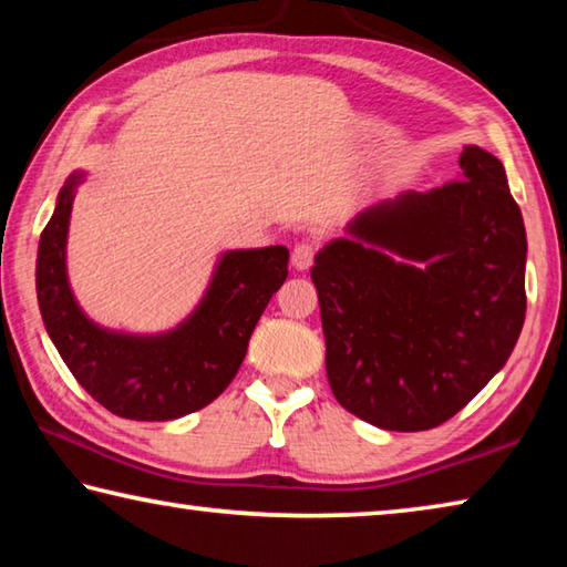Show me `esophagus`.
I'll return each mask as SVG.
<instances>
[{
    "instance_id": "obj_1",
    "label": "esophagus",
    "mask_w": 567,
    "mask_h": 567,
    "mask_svg": "<svg viewBox=\"0 0 567 567\" xmlns=\"http://www.w3.org/2000/svg\"><path fill=\"white\" fill-rule=\"evenodd\" d=\"M312 260H315V247L310 243H297L292 247V267L295 270H310L312 267Z\"/></svg>"
}]
</instances>
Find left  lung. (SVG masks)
<instances>
[{
    "label": "left lung",
    "mask_w": 567,
    "mask_h": 567,
    "mask_svg": "<svg viewBox=\"0 0 567 567\" xmlns=\"http://www.w3.org/2000/svg\"><path fill=\"white\" fill-rule=\"evenodd\" d=\"M525 260L503 162L477 145H465L450 185L354 215L312 267L340 405L395 433L463 410L520 338Z\"/></svg>",
    "instance_id": "1"
}]
</instances>
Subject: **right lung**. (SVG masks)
Listing matches in <instances>:
<instances>
[{
    "instance_id": "add662e5",
    "label": "right lung",
    "mask_w": 567,
    "mask_h": 567,
    "mask_svg": "<svg viewBox=\"0 0 567 567\" xmlns=\"http://www.w3.org/2000/svg\"><path fill=\"white\" fill-rule=\"evenodd\" d=\"M84 179V169L66 177L37 247V302L47 334L76 382L114 415L165 422L203 410L237 375L249 334L285 282L290 249L219 252L195 310L175 328H102L76 302L66 275L72 205Z\"/></svg>"
}]
</instances>
